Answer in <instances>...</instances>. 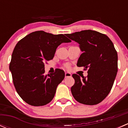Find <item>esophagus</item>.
<instances>
[{"label": "esophagus", "mask_w": 128, "mask_h": 128, "mask_svg": "<svg viewBox=\"0 0 128 128\" xmlns=\"http://www.w3.org/2000/svg\"><path fill=\"white\" fill-rule=\"evenodd\" d=\"M72 76V74L70 73H69V72H66L65 73V77L66 78V77H70Z\"/></svg>", "instance_id": "1"}]
</instances>
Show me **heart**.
I'll return each mask as SVG.
<instances>
[{
    "label": "heart",
    "instance_id": "b5f03b06",
    "mask_svg": "<svg viewBox=\"0 0 128 128\" xmlns=\"http://www.w3.org/2000/svg\"><path fill=\"white\" fill-rule=\"evenodd\" d=\"M67 67H68V66H67Z\"/></svg>",
    "mask_w": 128,
    "mask_h": 128
}]
</instances>
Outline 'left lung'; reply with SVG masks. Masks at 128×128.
<instances>
[{
  "label": "left lung",
  "mask_w": 128,
  "mask_h": 128,
  "mask_svg": "<svg viewBox=\"0 0 128 128\" xmlns=\"http://www.w3.org/2000/svg\"><path fill=\"white\" fill-rule=\"evenodd\" d=\"M66 35L79 44L83 52L77 66L88 69L87 77L72 75L75 80L72 95L80 104H99L112 90L118 72V54L113 43L105 34L90 30Z\"/></svg>",
  "instance_id": "8db88e82"
}]
</instances>
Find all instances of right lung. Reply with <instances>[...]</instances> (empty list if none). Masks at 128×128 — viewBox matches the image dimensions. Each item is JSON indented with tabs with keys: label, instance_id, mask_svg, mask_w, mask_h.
I'll return each mask as SVG.
<instances>
[{
	"label": "right lung",
	"instance_id": "add662e5",
	"mask_svg": "<svg viewBox=\"0 0 128 128\" xmlns=\"http://www.w3.org/2000/svg\"><path fill=\"white\" fill-rule=\"evenodd\" d=\"M71 42L62 34H52L43 31L32 32L18 42L12 55L9 69L18 94L26 103L39 106L53 99L58 85L65 77L57 69L44 74V62L52 59L58 46Z\"/></svg>",
	"mask_w": 128,
	"mask_h": 128
}]
</instances>
